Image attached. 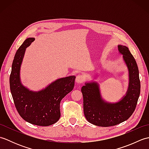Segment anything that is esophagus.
Listing matches in <instances>:
<instances>
[{"mask_svg":"<svg viewBox=\"0 0 149 149\" xmlns=\"http://www.w3.org/2000/svg\"><path fill=\"white\" fill-rule=\"evenodd\" d=\"M85 80V77L84 75H82V74H79L76 76V78H75V82L77 83H83Z\"/></svg>","mask_w":149,"mask_h":149,"instance_id":"34e87169","label":"esophagus"}]
</instances>
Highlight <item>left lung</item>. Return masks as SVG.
I'll list each match as a JSON object with an SVG mask.
<instances>
[{
    "label": "left lung",
    "mask_w": 149,
    "mask_h": 149,
    "mask_svg": "<svg viewBox=\"0 0 149 149\" xmlns=\"http://www.w3.org/2000/svg\"><path fill=\"white\" fill-rule=\"evenodd\" d=\"M129 70V87L125 95L115 103L107 102L101 96L97 82L85 83L81 88L84 114L86 120L100 127L116 125L127 120L134 111L140 94V81L137 63L128 47L118 45Z\"/></svg>",
    "instance_id": "obj_1"
}]
</instances>
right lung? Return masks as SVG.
Instances as JSON below:
<instances>
[{"label":"right lung","instance_id":"right-lung-1","mask_svg":"<svg viewBox=\"0 0 149 149\" xmlns=\"http://www.w3.org/2000/svg\"><path fill=\"white\" fill-rule=\"evenodd\" d=\"M34 40V38L26 39L15 54L9 77L10 90L16 109L22 118L34 125L49 126L59 120L60 102L74 89L75 77L58 79L38 91L23 86L20 81V66L26 49Z\"/></svg>","mask_w":149,"mask_h":149}]
</instances>
